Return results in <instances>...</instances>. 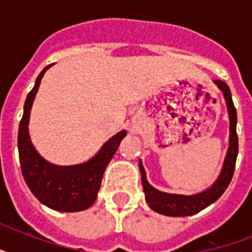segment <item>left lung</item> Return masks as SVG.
I'll list each match as a JSON object with an SVG mask.
<instances>
[{
  "label": "left lung",
  "mask_w": 252,
  "mask_h": 252,
  "mask_svg": "<svg viewBox=\"0 0 252 252\" xmlns=\"http://www.w3.org/2000/svg\"><path fill=\"white\" fill-rule=\"evenodd\" d=\"M215 84L223 93L225 100L227 104L229 111V119H230V138H229V150H227L226 158L223 162L222 171L220 174L219 179L216 180L215 184L207 191L197 193L193 196H183V195H172V193H165L152 187L148 180H146L145 170L142 167L140 161V171H141V180L144 192H145L146 203L149 207L157 213L171 217H186L199 213L216 200L221 197L227 186L230 184L233 174L235 170V161L238 156V136H237V110H235L233 98H231L230 89L223 81H215Z\"/></svg>",
  "instance_id": "left-lung-1"
}]
</instances>
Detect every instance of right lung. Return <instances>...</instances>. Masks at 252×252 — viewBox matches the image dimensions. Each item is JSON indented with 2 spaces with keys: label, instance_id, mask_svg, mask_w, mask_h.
I'll use <instances>...</instances> for the list:
<instances>
[{
  "label": "right lung",
  "instance_id": "right-lung-1",
  "mask_svg": "<svg viewBox=\"0 0 252 252\" xmlns=\"http://www.w3.org/2000/svg\"><path fill=\"white\" fill-rule=\"evenodd\" d=\"M49 66L41 70L35 86L27 95L23 116L19 123L18 150L22 175L33 196L51 209L60 212L84 211L94 204L102 183L103 172L106 171L107 165L116 153L126 132L122 130L115 134L94 158L82 165L56 166L43 159L30 140L29 119L33 98Z\"/></svg>",
  "mask_w": 252,
  "mask_h": 252
}]
</instances>
